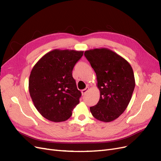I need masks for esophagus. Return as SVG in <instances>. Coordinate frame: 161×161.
I'll list each match as a JSON object with an SVG mask.
<instances>
[{
  "label": "esophagus",
  "mask_w": 161,
  "mask_h": 161,
  "mask_svg": "<svg viewBox=\"0 0 161 161\" xmlns=\"http://www.w3.org/2000/svg\"><path fill=\"white\" fill-rule=\"evenodd\" d=\"M88 90H89V88H88V87H86V88L85 89L82 90H81V93H82V94L84 95L85 94H86V92H87L88 91Z\"/></svg>",
  "instance_id": "obj_1"
}]
</instances>
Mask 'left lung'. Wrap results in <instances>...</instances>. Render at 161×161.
Here are the masks:
<instances>
[{"label":"left lung","instance_id":"obj_1","mask_svg":"<svg viewBox=\"0 0 161 161\" xmlns=\"http://www.w3.org/2000/svg\"><path fill=\"white\" fill-rule=\"evenodd\" d=\"M84 55L94 69L100 92L98 103L90 108L93 117L111 122L125 111L135 88L134 71L125 58L108 48L86 50Z\"/></svg>","mask_w":161,"mask_h":161}]
</instances>
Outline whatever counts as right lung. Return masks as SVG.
Listing matches in <instances>:
<instances>
[{"label": "right lung", "instance_id": "right-lung-1", "mask_svg": "<svg viewBox=\"0 0 161 161\" xmlns=\"http://www.w3.org/2000/svg\"><path fill=\"white\" fill-rule=\"evenodd\" d=\"M83 51L52 50L36 63L29 79L30 94L38 111L49 121H65L72 115L81 93L72 71Z\"/></svg>", "mask_w": 161, "mask_h": 161}]
</instances>
